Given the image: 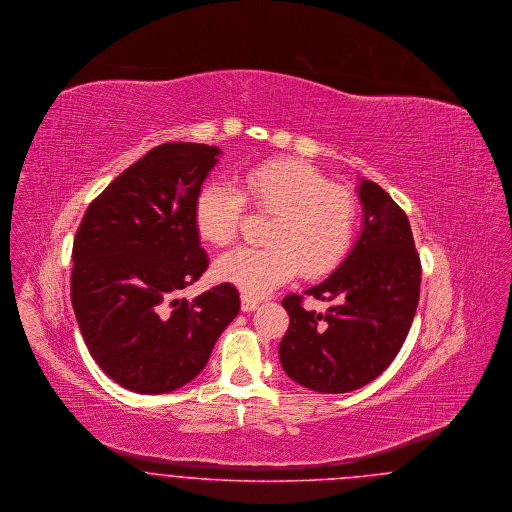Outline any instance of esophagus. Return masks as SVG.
Wrapping results in <instances>:
<instances>
[{"label":"esophagus","instance_id":"1","mask_svg":"<svg viewBox=\"0 0 512 512\" xmlns=\"http://www.w3.org/2000/svg\"><path fill=\"white\" fill-rule=\"evenodd\" d=\"M259 303H261L259 298H251V296H245V294L241 296V309L243 311H255L259 307Z\"/></svg>","mask_w":512,"mask_h":512}]
</instances>
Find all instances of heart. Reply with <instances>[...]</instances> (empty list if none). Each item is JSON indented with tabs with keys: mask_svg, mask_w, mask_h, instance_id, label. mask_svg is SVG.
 <instances>
[{
	"mask_svg": "<svg viewBox=\"0 0 512 512\" xmlns=\"http://www.w3.org/2000/svg\"><path fill=\"white\" fill-rule=\"evenodd\" d=\"M243 193L230 183H205L193 203L199 238L226 245L238 236L247 203L272 214L265 247H238L214 263L218 280L245 296H265L303 271L307 278L331 274L350 253L358 203L350 189L332 185L325 174L301 160H272L249 168Z\"/></svg>",
	"mask_w": 512,
	"mask_h": 512,
	"instance_id": "b5f03b06",
	"label": "heart"
}]
</instances>
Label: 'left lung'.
Masks as SVG:
<instances>
[{
  "label": "left lung",
  "instance_id": "left-lung-1",
  "mask_svg": "<svg viewBox=\"0 0 512 512\" xmlns=\"http://www.w3.org/2000/svg\"><path fill=\"white\" fill-rule=\"evenodd\" d=\"M363 230L350 255L303 294L327 301L305 309L303 296L282 300L290 315L278 356L290 379L338 394L379 377L400 352L420 300L421 263L406 212L375 181L361 180Z\"/></svg>",
  "mask_w": 512,
  "mask_h": 512
}]
</instances>
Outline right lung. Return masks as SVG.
Masks as SVG:
<instances>
[{
    "label": "right lung",
    "instance_id": "right-lung-1",
    "mask_svg": "<svg viewBox=\"0 0 512 512\" xmlns=\"http://www.w3.org/2000/svg\"><path fill=\"white\" fill-rule=\"evenodd\" d=\"M218 154L199 143L154 147L92 201L75 234L79 329L100 369L129 391L162 394L195 379L240 313L228 282L180 296L209 267L193 203Z\"/></svg>",
    "mask_w": 512,
    "mask_h": 512
}]
</instances>
